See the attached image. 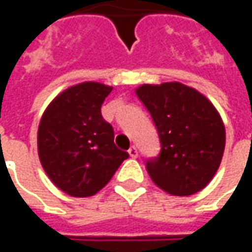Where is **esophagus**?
Returning <instances> with one entry per match:
<instances>
[{"instance_id": "esophagus-1", "label": "esophagus", "mask_w": 252, "mask_h": 252, "mask_svg": "<svg viewBox=\"0 0 252 252\" xmlns=\"http://www.w3.org/2000/svg\"><path fill=\"white\" fill-rule=\"evenodd\" d=\"M127 153H129V156H130L131 158H136V157L139 156V151H137V149H136L134 146H131Z\"/></svg>"}]
</instances>
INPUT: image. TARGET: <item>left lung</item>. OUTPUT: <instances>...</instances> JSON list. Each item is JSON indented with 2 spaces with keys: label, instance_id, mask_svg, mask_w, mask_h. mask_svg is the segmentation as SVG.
I'll use <instances>...</instances> for the list:
<instances>
[{
  "label": "left lung",
  "instance_id": "left-lung-1",
  "mask_svg": "<svg viewBox=\"0 0 252 252\" xmlns=\"http://www.w3.org/2000/svg\"><path fill=\"white\" fill-rule=\"evenodd\" d=\"M160 136L161 153L146 164L151 181L174 196L205 188L218 172L226 129L208 98L185 84H143L136 88Z\"/></svg>",
  "mask_w": 252,
  "mask_h": 252
}]
</instances>
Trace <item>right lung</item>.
I'll return each instance as SVG.
<instances>
[{
	"label": "right lung",
	"instance_id": "1",
	"mask_svg": "<svg viewBox=\"0 0 252 252\" xmlns=\"http://www.w3.org/2000/svg\"><path fill=\"white\" fill-rule=\"evenodd\" d=\"M112 87L85 81L49 103L37 129V154L54 185L74 198L99 192L129 157L113 143L101 106Z\"/></svg>",
	"mask_w": 252,
	"mask_h": 252
}]
</instances>
